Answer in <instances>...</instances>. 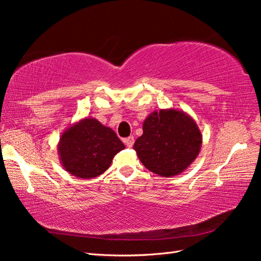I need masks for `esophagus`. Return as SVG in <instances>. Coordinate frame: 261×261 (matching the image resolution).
I'll return each mask as SVG.
<instances>
[{"instance_id": "obj_1", "label": "esophagus", "mask_w": 261, "mask_h": 261, "mask_svg": "<svg viewBox=\"0 0 261 261\" xmlns=\"http://www.w3.org/2000/svg\"><path fill=\"white\" fill-rule=\"evenodd\" d=\"M123 142L125 143V146L127 148H131L132 146H134V143H135V138L134 137H127V138H125V139L123 140Z\"/></svg>"}]
</instances>
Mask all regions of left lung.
<instances>
[{
  "mask_svg": "<svg viewBox=\"0 0 261 261\" xmlns=\"http://www.w3.org/2000/svg\"><path fill=\"white\" fill-rule=\"evenodd\" d=\"M142 130L134 149L143 166L162 177L181 174L201 150V130L195 120L184 111H154L143 121Z\"/></svg>",
  "mask_w": 261,
  "mask_h": 261,
  "instance_id": "left-lung-1",
  "label": "left lung"
}]
</instances>
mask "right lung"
Wrapping results in <instances>:
<instances>
[{"mask_svg":"<svg viewBox=\"0 0 261 261\" xmlns=\"http://www.w3.org/2000/svg\"><path fill=\"white\" fill-rule=\"evenodd\" d=\"M124 148L111 127L94 118H84L68 126L57 145L64 169L83 179L102 175Z\"/></svg>","mask_w":261,"mask_h":261,"instance_id":"right-lung-1","label":"right lung"}]
</instances>
